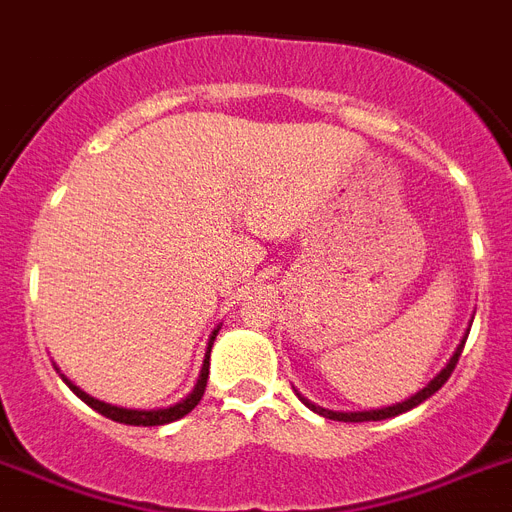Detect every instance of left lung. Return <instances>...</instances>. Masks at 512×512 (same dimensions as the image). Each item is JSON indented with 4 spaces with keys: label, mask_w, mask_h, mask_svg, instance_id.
Segmentation results:
<instances>
[{
    "label": "left lung",
    "mask_w": 512,
    "mask_h": 512,
    "mask_svg": "<svg viewBox=\"0 0 512 512\" xmlns=\"http://www.w3.org/2000/svg\"><path fill=\"white\" fill-rule=\"evenodd\" d=\"M465 340H468V332H465L462 342H460V345H457V350H454V356L449 358V364H446L444 369H441V372H438L436 377H433V380L428 382V388H422L420 393H414L412 398H406V401H401V404L385 406V409H369V412H332V409H321V406L311 404V401L300 396V393H297V396H300V401H303V404L308 406V409H313V412L321 414V417H329V420H340V422H369V420L377 422V420H388V417H396V414L409 412V409H414V406H420L422 401H425V398L433 396V393H436V390L441 388V385H444V382L449 380V377H452L454 366H457V361H460L462 348H465Z\"/></svg>",
    "instance_id": "obj_1"
}]
</instances>
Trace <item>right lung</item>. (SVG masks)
Wrapping results in <instances>:
<instances>
[{"label": "right lung", "mask_w": 512, "mask_h": 512, "mask_svg": "<svg viewBox=\"0 0 512 512\" xmlns=\"http://www.w3.org/2000/svg\"><path fill=\"white\" fill-rule=\"evenodd\" d=\"M217 332H220V329H215L212 337H209L207 356H204V364H201V374H199V380H196V388H193L183 401H177L175 406H167V409H151V412H146V409H122V406L103 404V401H98V398L87 396L82 388H76L74 382H68L66 377H63V382H66L68 388L74 390L76 396L82 398L84 404L92 406L95 412H100L103 417H108V420L124 422V425H167V422H175L180 420V417H185V414L191 412L193 406L199 404L201 396H204V390H207V377H209V350H212V342H215Z\"/></svg>", "instance_id": "obj_1"}]
</instances>
